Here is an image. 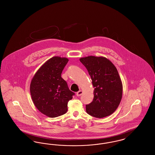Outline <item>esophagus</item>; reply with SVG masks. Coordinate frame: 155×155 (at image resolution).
Masks as SVG:
<instances>
[{
  "mask_svg": "<svg viewBox=\"0 0 155 155\" xmlns=\"http://www.w3.org/2000/svg\"><path fill=\"white\" fill-rule=\"evenodd\" d=\"M82 93H83V91L80 90V91H79L78 92H77L76 95H77V96H81V95L82 94Z\"/></svg>",
  "mask_w": 155,
  "mask_h": 155,
  "instance_id": "1",
  "label": "esophagus"
}]
</instances>
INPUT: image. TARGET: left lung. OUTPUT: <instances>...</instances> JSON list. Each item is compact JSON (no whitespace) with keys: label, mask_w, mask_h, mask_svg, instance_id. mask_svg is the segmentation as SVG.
Wrapping results in <instances>:
<instances>
[{"label":"left lung","mask_w":155,"mask_h":155,"mask_svg":"<svg viewBox=\"0 0 155 155\" xmlns=\"http://www.w3.org/2000/svg\"><path fill=\"white\" fill-rule=\"evenodd\" d=\"M90 75L94 97L86 105L89 115L103 118L117 109L123 95V84L118 71L110 60L103 56H89L80 59Z\"/></svg>","instance_id":"8db88e82"}]
</instances>
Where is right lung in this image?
Returning <instances> with one entry per match:
<instances>
[{"mask_svg":"<svg viewBox=\"0 0 155 155\" xmlns=\"http://www.w3.org/2000/svg\"><path fill=\"white\" fill-rule=\"evenodd\" d=\"M66 58L54 56L48 60L37 70L30 84V93L35 107L49 117L65 114L67 103L74 93L61 77L67 63Z\"/></svg>","mask_w":155,"mask_h":155,"instance_id":"right-lung-1","label":"right lung"}]
</instances>
